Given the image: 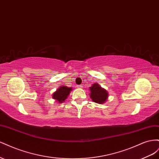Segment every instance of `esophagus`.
Returning a JSON list of instances; mask_svg holds the SVG:
<instances>
[{"instance_id": "esophagus-1", "label": "esophagus", "mask_w": 159, "mask_h": 159, "mask_svg": "<svg viewBox=\"0 0 159 159\" xmlns=\"http://www.w3.org/2000/svg\"><path fill=\"white\" fill-rule=\"evenodd\" d=\"M77 87L79 88H82V85H77Z\"/></svg>"}]
</instances>
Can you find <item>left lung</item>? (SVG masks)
<instances>
[{
  "label": "left lung",
  "instance_id": "obj_1",
  "mask_svg": "<svg viewBox=\"0 0 159 159\" xmlns=\"http://www.w3.org/2000/svg\"><path fill=\"white\" fill-rule=\"evenodd\" d=\"M90 89V98L92 101L98 103H103L108 98V93L105 89L102 88L98 84H94Z\"/></svg>",
  "mask_w": 159,
  "mask_h": 159
}]
</instances>
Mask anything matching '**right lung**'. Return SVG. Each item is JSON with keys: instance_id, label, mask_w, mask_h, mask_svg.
Masks as SVG:
<instances>
[{"instance_id": "right-lung-1", "label": "right lung", "mask_w": 159, "mask_h": 159, "mask_svg": "<svg viewBox=\"0 0 159 159\" xmlns=\"http://www.w3.org/2000/svg\"><path fill=\"white\" fill-rule=\"evenodd\" d=\"M72 89L71 88L66 87V86H62L58 88L56 92H54L52 95V98L57 101L59 103H62L64 102V100L68 98L69 95L70 91Z\"/></svg>"}]
</instances>
